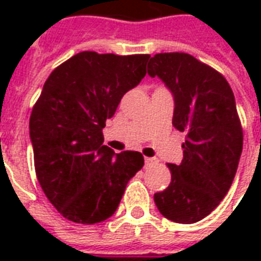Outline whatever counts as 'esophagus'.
I'll use <instances>...</instances> for the list:
<instances>
[{
    "label": "esophagus",
    "instance_id": "34e87169",
    "mask_svg": "<svg viewBox=\"0 0 261 261\" xmlns=\"http://www.w3.org/2000/svg\"><path fill=\"white\" fill-rule=\"evenodd\" d=\"M157 163V160L155 159H149V157H145V164H146V167L147 165H151V164H155Z\"/></svg>",
    "mask_w": 261,
    "mask_h": 261
}]
</instances>
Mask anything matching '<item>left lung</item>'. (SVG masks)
Wrapping results in <instances>:
<instances>
[{"instance_id":"left-lung-1","label":"left lung","mask_w":261,"mask_h":261,"mask_svg":"<svg viewBox=\"0 0 261 261\" xmlns=\"http://www.w3.org/2000/svg\"><path fill=\"white\" fill-rule=\"evenodd\" d=\"M147 73L172 90V124L186 133L181 164H167L171 184L154 203L165 218L195 223L221 203L237 172L243 127L234 94L219 71L187 53L155 54Z\"/></svg>"}]
</instances>
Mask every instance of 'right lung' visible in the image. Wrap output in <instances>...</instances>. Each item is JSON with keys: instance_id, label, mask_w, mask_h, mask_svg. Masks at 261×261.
Returning <instances> with one entry per match:
<instances>
[{"instance_id": "1", "label": "right lung", "mask_w": 261, "mask_h": 261, "mask_svg": "<svg viewBox=\"0 0 261 261\" xmlns=\"http://www.w3.org/2000/svg\"><path fill=\"white\" fill-rule=\"evenodd\" d=\"M149 54L83 51L55 67L30 118L35 172L59 214L93 225L114 214L126 186L143 167L139 151L115 154L104 142L106 120L123 94L146 75Z\"/></svg>"}]
</instances>
